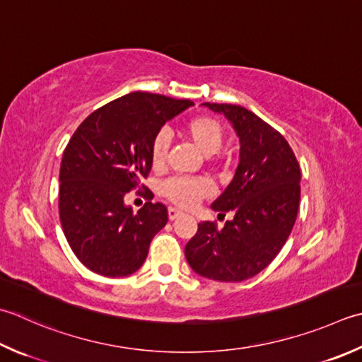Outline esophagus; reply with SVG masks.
Instances as JSON below:
<instances>
[{
  "label": "esophagus",
  "instance_id": "obj_1",
  "mask_svg": "<svg viewBox=\"0 0 362 362\" xmlns=\"http://www.w3.org/2000/svg\"><path fill=\"white\" fill-rule=\"evenodd\" d=\"M183 214L180 210H177V209H174V207H169L168 209V216H169V219H171V221H174V219H177L179 216H182Z\"/></svg>",
  "mask_w": 362,
  "mask_h": 362
}]
</instances>
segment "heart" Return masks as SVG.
<instances>
[{"label": "heart", "mask_w": 362, "mask_h": 362, "mask_svg": "<svg viewBox=\"0 0 362 362\" xmlns=\"http://www.w3.org/2000/svg\"><path fill=\"white\" fill-rule=\"evenodd\" d=\"M183 133L204 155H214L223 146L224 129L216 119L197 116L183 125ZM171 144L169 134L160 132L155 134L151 146V158L153 168H161L166 161L168 148ZM211 188L202 179H171L163 185L165 194L173 204L183 209H191L204 197L210 196Z\"/></svg>", "instance_id": "b5f03b06"}]
</instances>
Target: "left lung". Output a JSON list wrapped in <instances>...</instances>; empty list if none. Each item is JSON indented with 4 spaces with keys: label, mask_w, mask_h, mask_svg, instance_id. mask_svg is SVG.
<instances>
[{
    "label": "left lung",
    "mask_w": 362,
    "mask_h": 362,
    "mask_svg": "<svg viewBox=\"0 0 362 362\" xmlns=\"http://www.w3.org/2000/svg\"><path fill=\"white\" fill-rule=\"evenodd\" d=\"M229 119L240 138V161L232 182L211 209L233 219L218 230L204 221L185 246V257L204 278L250 279L272 264L298 215L301 171L286 138L240 105L204 103Z\"/></svg>",
    "instance_id": "8db88e82"
}]
</instances>
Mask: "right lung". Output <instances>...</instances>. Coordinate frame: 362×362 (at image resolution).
Wrapping results in <instances>:
<instances>
[{"label": "right lung", "mask_w": 362, "mask_h": 362, "mask_svg": "<svg viewBox=\"0 0 362 362\" xmlns=\"http://www.w3.org/2000/svg\"><path fill=\"white\" fill-rule=\"evenodd\" d=\"M193 105L132 92L90 112L70 138L59 171V219L74 254L90 272L122 278L144 264L152 238L168 223V209L148 201L133 211L124 197L151 173L155 134ZM146 194L152 197V191Z\"/></svg>", "instance_id": "obj_1"}]
</instances>
